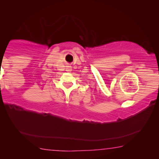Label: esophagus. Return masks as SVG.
<instances>
[{
    "mask_svg": "<svg viewBox=\"0 0 159 159\" xmlns=\"http://www.w3.org/2000/svg\"><path fill=\"white\" fill-rule=\"evenodd\" d=\"M66 71H71V66H66Z\"/></svg>",
    "mask_w": 159,
    "mask_h": 159,
    "instance_id": "34e87169",
    "label": "esophagus"
}]
</instances>
